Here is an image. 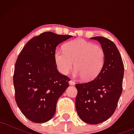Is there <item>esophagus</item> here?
Wrapping results in <instances>:
<instances>
[{
	"mask_svg": "<svg viewBox=\"0 0 134 134\" xmlns=\"http://www.w3.org/2000/svg\"><path fill=\"white\" fill-rule=\"evenodd\" d=\"M69 84H70V85H74V84H75L74 81H73L72 80H70V81H69Z\"/></svg>",
	"mask_w": 134,
	"mask_h": 134,
	"instance_id": "34e87169",
	"label": "esophagus"
}]
</instances>
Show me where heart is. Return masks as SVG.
Listing matches in <instances>:
<instances>
[{"mask_svg": "<svg viewBox=\"0 0 134 134\" xmlns=\"http://www.w3.org/2000/svg\"><path fill=\"white\" fill-rule=\"evenodd\" d=\"M105 54L99 45L83 39H76L65 44L64 50H57L55 59L59 71L67 74L73 67V76L90 81L96 78L102 70Z\"/></svg>", "mask_w": 134, "mask_h": 134, "instance_id": "b5f03b06", "label": "heart"}]
</instances>
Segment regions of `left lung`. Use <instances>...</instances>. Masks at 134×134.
<instances>
[{"instance_id":"1","label":"left lung","mask_w":134,"mask_h":134,"mask_svg":"<svg viewBox=\"0 0 134 134\" xmlns=\"http://www.w3.org/2000/svg\"><path fill=\"white\" fill-rule=\"evenodd\" d=\"M101 44L105 54L102 70L93 81L77 83L76 108L81 120L98 124L111 117L122 93L124 65L114 43L103 36L91 38Z\"/></svg>"}]
</instances>
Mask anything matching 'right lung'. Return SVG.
Here are the masks:
<instances>
[{"mask_svg":"<svg viewBox=\"0 0 134 134\" xmlns=\"http://www.w3.org/2000/svg\"><path fill=\"white\" fill-rule=\"evenodd\" d=\"M48 31L32 38L15 64V99L23 114L35 123L47 122L54 115L58 98L70 78L58 72L55 59L57 46L72 38Z\"/></svg>","mask_w":134,"mask_h":134,"instance_id":"1","label":"right lung"}]
</instances>
